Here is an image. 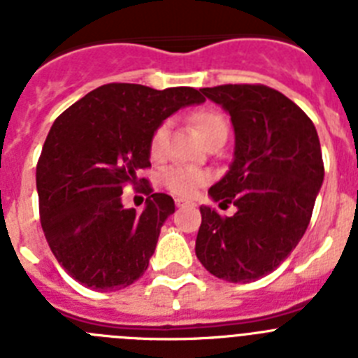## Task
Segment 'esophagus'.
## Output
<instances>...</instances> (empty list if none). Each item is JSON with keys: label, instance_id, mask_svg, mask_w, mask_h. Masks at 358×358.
<instances>
[{"label": "esophagus", "instance_id": "obj_1", "mask_svg": "<svg viewBox=\"0 0 358 358\" xmlns=\"http://www.w3.org/2000/svg\"><path fill=\"white\" fill-rule=\"evenodd\" d=\"M186 204H188V202H186V201H182V199H176V206H177V208L186 206Z\"/></svg>", "mask_w": 358, "mask_h": 358}]
</instances>
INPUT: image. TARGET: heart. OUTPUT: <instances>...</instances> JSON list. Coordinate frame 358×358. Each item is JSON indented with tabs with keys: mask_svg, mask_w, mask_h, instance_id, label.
<instances>
[{
	"mask_svg": "<svg viewBox=\"0 0 358 358\" xmlns=\"http://www.w3.org/2000/svg\"><path fill=\"white\" fill-rule=\"evenodd\" d=\"M192 123L201 134L204 141H211L218 136H227V120L226 116L217 109H201L192 115ZM170 122H161L150 136V150L152 159H161L166 150V140H169ZM206 173L189 166H169L161 173V182L179 197H192V195L206 182Z\"/></svg>",
	"mask_w": 358,
	"mask_h": 358,
	"instance_id": "obj_1",
	"label": "heart"
}]
</instances>
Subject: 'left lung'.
Wrapping results in <instances>:
<instances>
[{
    "label": "left lung",
    "mask_w": 358,
    "mask_h": 358,
    "mask_svg": "<svg viewBox=\"0 0 358 358\" xmlns=\"http://www.w3.org/2000/svg\"><path fill=\"white\" fill-rule=\"evenodd\" d=\"M222 106L235 129V156L208 189L222 217L201 206L195 255L206 271L231 283L267 276L292 252L308 227L324 179L314 123L280 91L262 84L201 90Z\"/></svg>",
    "instance_id": "1"
}]
</instances>
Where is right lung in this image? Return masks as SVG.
<instances>
[{
	"mask_svg": "<svg viewBox=\"0 0 358 358\" xmlns=\"http://www.w3.org/2000/svg\"><path fill=\"white\" fill-rule=\"evenodd\" d=\"M206 98L194 87L157 91L106 84L53 122L37 163L41 226L57 262L87 289L120 290L143 276L173 199L138 172L150 166V136L163 120ZM145 210H125L122 186L141 184Z\"/></svg>",
	"mask_w": 358,
	"mask_h": 358,
	"instance_id": "add662e5",
	"label": "right lung"
}]
</instances>
